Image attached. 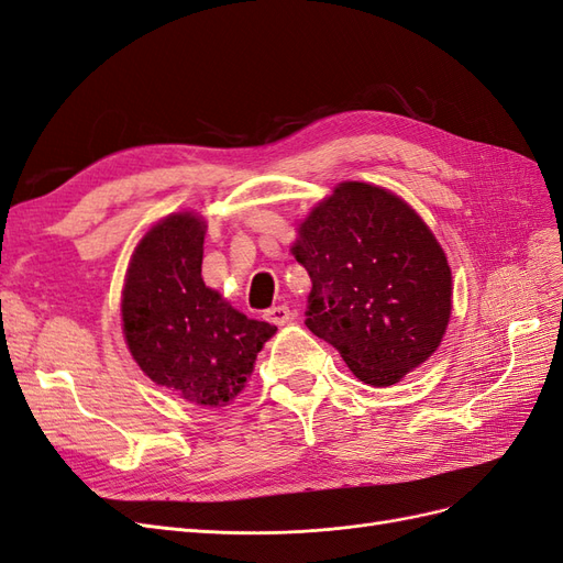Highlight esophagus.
I'll return each instance as SVG.
<instances>
[{"mask_svg": "<svg viewBox=\"0 0 563 563\" xmlns=\"http://www.w3.org/2000/svg\"><path fill=\"white\" fill-rule=\"evenodd\" d=\"M265 319L269 323H277V327H284V323H288L294 319V310H288L286 305H275V308L265 310Z\"/></svg>", "mask_w": 563, "mask_h": 563, "instance_id": "1", "label": "esophagus"}]
</instances>
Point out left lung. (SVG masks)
<instances>
[{"label":"left lung","instance_id":"1","mask_svg":"<svg viewBox=\"0 0 563 563\" xmlns=\"http://www.w3.org/2000/svg\"><path fill=\"white\" fill-rule=\"evenodd\" d=\"M308 269L305 327L373 387L399 383L439 347L451 317V267L406 201L343 183L300 225Z\"/></svg>","mask_w":563,"mask_h":563}]
</instances>
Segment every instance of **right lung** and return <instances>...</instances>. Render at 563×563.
Returning a JSON list of instances; mask_svg holds the SVG:
<instances>
[{
  "mask_svg": "<svg viewBox=\"0 0 563 563\" xmlns=\"http://www.w3.org/2000/svg\"><path fill=\"white\" fill-rule=\"evenodd\" d=\"M203 225L176 213L133 253L122 319L133 360L150 380L199 406H225L244 389L255 354L277 327L236 312L201 279Z\"/></svg>",
  "mask_w": 563,
  "mask_h": 563,
  "instance_id": "add662e5",
  "label": "right lung"
}]
</instances>
